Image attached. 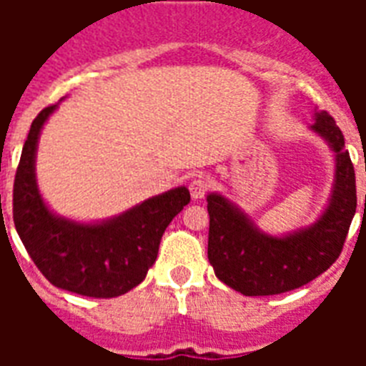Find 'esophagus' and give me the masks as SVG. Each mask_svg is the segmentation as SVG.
<instances>
[{"label": "esophagus", "instance_id": "esophagus-1", "mask_svg": "<svg viewBox=\"0 0 366 366\" xmlns=\"http://www.w3.org/2000/svg\"><path fill=\"white\" fill-rule=\"evenodd\" d=\"M211 188V180L203 174L199 177L192 178V182H189V194H192V199H201V197H205V194Z\"/></svg>", "mask_w": 366, "mask_h": 366}]
</instances>
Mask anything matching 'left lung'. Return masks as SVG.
<instances>
[{"instance_id":"1","label":"left lung","mask_w":366,"mask_h":366,"mask_svg":"<svg viewBox=\"0 0 366 366\" xmlns=\"http://www.w3.org/2000/svg\"><path fill=\"white\" fill-rule=\"evenodd\" d=\"M310 131L335 155V180L327 205L307 226L267 234L226 195L207 194L209 262L217 277L244 296L289 292L327 272L340 256L355 217V171L344 134L327 112H313Z\"/></svg>"}]
</instances>
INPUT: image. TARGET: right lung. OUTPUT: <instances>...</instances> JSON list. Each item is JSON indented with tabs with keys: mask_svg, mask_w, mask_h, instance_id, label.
Segmentation results:
<instances>
[{
	"mask_svg": "<svg viewBox=\"0 0 366 366\" xmlns=\"http://www.w3.org/2000/svg\"><path fill=\"white\" fill-rule=\"evenodd\" d=\"M59 104L34 119L26 138L13 189V220L37 269L59 289L91 298H116L146 277L155 264L161 237L189 203L178 186L102 220H74L43 199L36 177L37 144Z\"/></svg>",
	"mask_w": 366,
	"mask_h": 366,
	"instance_id": "obj_1",
	"label": "right lung"
}]
</instances>
